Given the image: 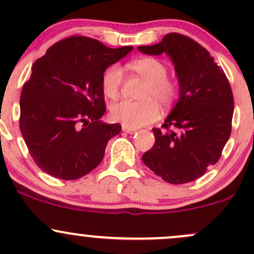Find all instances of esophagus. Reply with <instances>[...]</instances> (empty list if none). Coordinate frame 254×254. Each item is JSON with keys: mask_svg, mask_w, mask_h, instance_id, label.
Returning a JSON list of instances; mask_svg holds the SVG:
<instances>
[{"mask_svg": "<svg viewBox=\"0 0 254 254\" xmlns=\"http://www.w3.org/2000/svg\"><path fill=\"white\" fill-rule=\"evenodd\" d=\"M123 131H124V132H127V133L137 132L136 129H131V127H123Z\"/></svg>", "mask_w": 254, "mask_h": 254, "instance_id": "esophagus-1", "label": "esophagus"}]
</instances>
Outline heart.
<instances>
[{"label": "heart", "mask_w": 254, "mask_h": 254, "mask_svg": "<svg viewBox=\"0 0 254 254\" xmlns=\"http://www.w3.org/2000/svg\"><path fill=\"white\" fill-rule=\"evenodd\" d=\"M129 68L147 81L141 94V101L123 100L111 106L110 113L113 121L124 127L137 129L155 122L160 116L156 101L162 106H171L179 95V86L167 77V65L154 57H141L131 61ZM123 84V70L117 64L109 66L103 74L101 88L110 99H117Z\"/></svg>", "instance_id": "b5f03b06"}]
</instances>
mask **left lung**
Segmentation results:
<instances>
[{
	"label": "left lung",
	"mask_w": 254,
	"mask_h": 254,
	"mask_svg": "<svg viewBox=\"0 0 254 254\" xmlns=\"http://www.w3.org/2000/svg\"><path fill=\"white\" fill-rule=\"evenodd\" d=\"M147 55L166 52L179 80V100L155 143L142 160L170 184L193 182L215 165L232 132L234 98L228 78L206 49L191 38L168 33L159 44L139 46Z\"/></svg>",
	"instance_id": "8db88e82"
}]
</instances>
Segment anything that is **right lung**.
I'll return each instance as SVG.
<instances>
[{
  "label": "right lung",
  "mask_w": 254,
  "mask_h": 254,
  "mask_svg": "<svg viewBox=\"0 0 254 254\" xmlns=\"http://www.w3.org/2000/svg\"><path fill=\"white\" fill-rule=\"evenodd\" d=\"M132 46L111 49L97 39L71 36L50 46L32 65L20 97V131L40 170L75 180L94 170L122 130L100 121L101 78Z\"/></svg>",
  "instance_id": "obj_1"
}]
</instances>
